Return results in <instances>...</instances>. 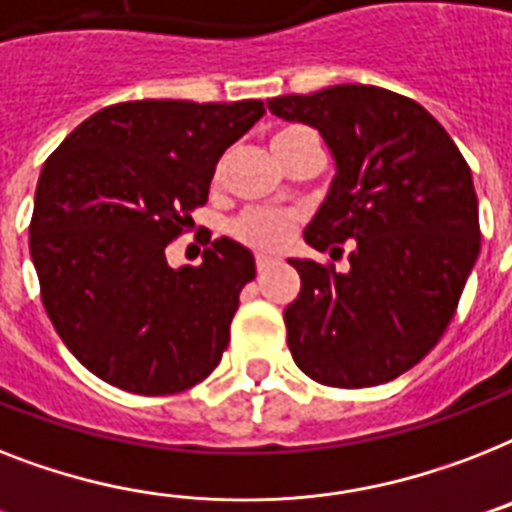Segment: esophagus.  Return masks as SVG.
Segmentation results:
<instances>
[{
	"label": "esophagus",
	"mask_w": 512,
	"mask_h": 512,
	"mask_svg": "<svg viewBox=\"0 0 512 512\" xmlns=\"http://www.w3.org/2000/svg\"><path fill=\"white\" fill-rule=\"evenodd\" d=\"M255 265H257V273H265V270H268L270 265H273V257L257 255V257H255Z\"/></svg>",
	"instance_id": "34e87169"
}]
</instances>
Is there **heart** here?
<instances>
[{
	"label": "heart",
	"instance_id": "1",
	"mask_svg": "<svg viewBox=\"0 0 512 512\" xmlns=\"http://www.w3.org/2000/svg\"><path fill=\"white\" fill-rule=\"evenodd\" d=\"M299 131H305V128H281L270 144H273V149H278L284 141L297 136ZM294 226H297V215L289 213V210L257 207V210H247V213L231 220L228 234L234 236L239 244L257 249V252H278V249H284L289 244Z\"/></svg>",
	"mask_w": 512,
	"mask_h": 512
}]
</instances>
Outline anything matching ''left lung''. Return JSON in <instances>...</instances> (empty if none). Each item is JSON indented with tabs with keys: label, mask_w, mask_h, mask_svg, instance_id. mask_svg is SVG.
Masks as SVG:
<instances>
[{
	"label": "left lung",
	"mask_w": 512,
	"mask_h": 512,
	"mask_svg": "<svg viewBox=\"0 0 512 512\" xmlns=\"http://www.w3.org/2000/svg\"><path fill=\"white\" fill-rule=\"evenodd\" d=\"M268 110L318 128L334 152L305 242L334 257L355 239L344 273L289 260L302 281L284 310L294 363L323 386L386 384L434 350L479 257L471 168L429 110L389 89L342 83L273 97Z\"/></svg>",
	"instance_id": "1"
}]
</instances>
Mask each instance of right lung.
<instances>
[{
    "mask_svg": "<svg viewBox=\"0 0 512 512\" xmlns=\"http://www.w3.org/2000/svg\"><path fill=\"white\" fill-rule=\"evenodd\" d=\"M260 99H136L94 112L41 168L31 257L41 302L78 363L157 397L205 381L228 347L249 249L215 239L173 270L165 247L207 202L215 165L263 118Z\"/></svg>",
    "mask_w": 512,
    "mask_h": 512,
    "instance_id": "1",
    "label": "right lung"
}]
</instances>
